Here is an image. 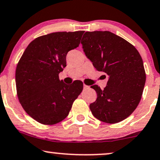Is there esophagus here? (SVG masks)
Instances as JSON below:
<instances>
[{"instance_id":"34e87169","label":"esophagus","mask_w":160,"mask_h":160,"mask_svg":"<svg viewBox=\"0 0 160 160\" xmlns=\"http://www.w3.org/2000/svg\"><path fill=\"white\" fill-rule=\"evenodd\" d=\"M83 88H85V89H87V88H89V86H87V85H86V84H83Z\"/></svg>"}]
</instances>
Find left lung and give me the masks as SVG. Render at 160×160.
<instances>
[{"mask_svg": "<svg viewBox=\"0 0 160 160\" xmlns=\"http://www.w3.org/2000/svg\"><path fill=\"white\" fill-rule=\"evenodd\" d=\"M82 40L83 51L96 70L109 76L103 90L91 86L98 95L89 105L92 115L108 124L122 122L142 98L146 74L141 56L130 42L109 31L86 32Z\"/></svg>", "mask_w": 160, "mask_h": 160, "instance_id": "8db88e82", "label": "left lung"}]
</instances>
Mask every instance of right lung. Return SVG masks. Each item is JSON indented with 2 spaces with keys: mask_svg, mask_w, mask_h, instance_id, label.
<instances>
[{
  "mask_svg": "<svg viewBox=\"0 0 160 160\" xmlns=\"http://www.w3.org/2000/svg\"><path fill=\"white\" fill-rule=\"evenodd\" d=\"M84 31L57 32L37 37L29 44L15 71L18 101L36 122L53 125L68 116L83 83L67 85L59 74L66 66L68 52L78 48Z\"/></svg>",
  "mask_w": 160,
  "mask_h": 160,
  "instance_id": "right-lung-1",
  "label": "right lung"
}]
</instances>
